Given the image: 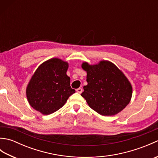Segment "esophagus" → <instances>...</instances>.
Wrapping results in <instances>:
<instances>
[{
	"mask_svg": "<svg viewBox=\"0 0 158 158\" xmlns=\"http://www.w3.org/2000/svg\"><path fill=\"white\" fill-rule=\"evenodd\" d=\"M76 92H78L79 94H81L82 92H83V89H82L81 88H77V89H76Z\"/></svg>",
	"mask_w": 158,
	"mask_h": 158,
	"instance_id": "obj_1",
	"label": "esophagus"
}]
</instances>
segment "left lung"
<instances>
[{
	"instance_id": "1",
	"label": "left lung",
	"mask_w": 158,
	"mask_h": 158,
	"mask_svg": "<svg viewBox=\"0 0 158 158\" xmlns=\"http://www.w3.org/2000/svg\"><path fill=\"white\" fill-rule=\"evenodd\" d=\"M88 85L81 96L88 105L104 116L114 115L128 105L132 94L130 83L123 73L109 61L97 65L83 63Z\"/></svg>"
}]
</instances>
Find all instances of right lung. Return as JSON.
Here are the masks:
<instances>
[{
	"mask_svg": "<svg viewBox=\"0 0 158 158\" xmlns=\"http://www.w3.org/2000/svg\"><path fill=\"white\" fill-rule=\"evenodd\" d=\"M68 63L52 58L39 66L30 81L26 96L29 104L43 115L60 109L75 92L67 76Z\"/></svg>",
	"mask_w": 158,
	"mask_h": 158,
	"instance_id": "right-lung-1",
	"label": "right lung"
}]
</instances>
